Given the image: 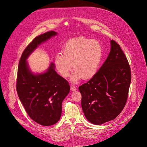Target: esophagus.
I'll use <instances>...</instances> for the list:
<instances>
[{"label":"esophagus","instance_id":"1","mask_svg":"<svg viewBox=\"0 0 147 147\" xmlns=\"http://www.w3.org/2000/svg\"><path fill=\"white\" fill-rule=\"evenodd\" d=\"M70 89H71V90L72 92H74V91H76L77 90V88H76V86H74L73 85H71V87H70Z\"/></svg>","mask_w":147,"mask_h":147}]
</instances>
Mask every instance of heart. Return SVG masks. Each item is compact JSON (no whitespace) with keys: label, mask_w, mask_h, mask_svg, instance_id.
<instances>
[{"label":"heart","mask_w":147,"mask_h":147,"mask_svg":"<svg viewBox=\"0 0 147 147\" xmlns=\"http://www.w3.org/2000/svg\"><path fill=\"white\" fill-rule=\"evenodd\" d=\"M62 53H58L54 57V63L59 74L67 78L72 70L71 81L78 82L82 78L89 79L97 72L101 63L102 49L96 40L84 37H76L65 45Z\"/></svg>","instance_id":"1"}]
</instances>
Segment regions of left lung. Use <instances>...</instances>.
Segmentation results:
<instances>
[{
  "label": "left lung",
  "mask_w": 147,
  "mask_h": 147,
  "mask_svg": "<svg viewBox=\"0 0 147 147\" xmlns=\"http://www.w3.org/2000/svg\"><path fill=\"white\" fill-rule=\"evenodd\" d=\"M110 43L111 51L103 65L79 88L84 114L96 125L114 119L121 112L131 82L130 67L124 52L114 40Z\"/></svg>",
  "instance_id": "left-lung-1"
}]
</instances>
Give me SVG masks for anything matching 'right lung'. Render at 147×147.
<instances>
[{"label": "right lung", "instance_id": "add662e5", "mask_svg": "<svg viewBox=\"0 0 147 147\" xmlns=\"http://www.w3.org/2000/svg\"><path fill=\"white\" fill-rule=\"evenodd\" d=\"M57 34L51 31L34 38L22 52L18 68V97L30 117L45 126L55 124L60 119L62 102L69 93V85L57 74L53 63H51L46 72L34 74L27 59L38 45Z\"/></svg>", "mask_w": 147, "mask_h": 147}]
</instances>
